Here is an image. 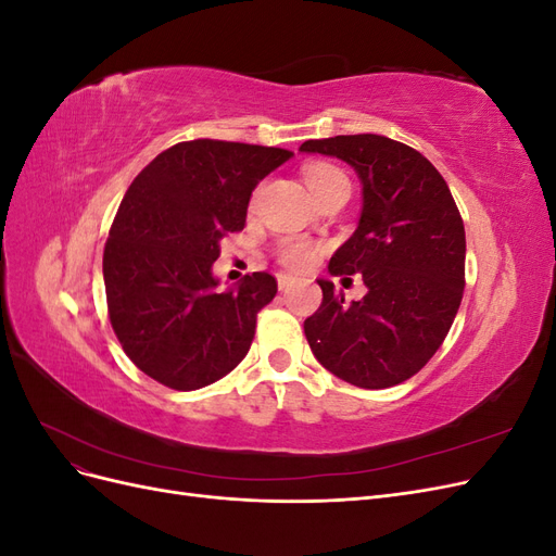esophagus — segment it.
I'll return each instance as SVG.
<instances>
[{"label": "esophagus", "instance_id": "esophagus-1", "mask_svg": "<svg viewBox=\"0 0 556 556\" xmlns=\"http://www.w3.org/2000/svg\"><path fill=\"white\" fill-rule=\"evenodd\" d=\"M294 278L292 276H285V274H280L278 276V288H280V292H288V290H292L294 288Z\"/></svg>", "mask_w": 556, "mask_h": 556}]
</instances>
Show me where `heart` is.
<instances>
[{
    "label": "heart",
    "mask_w": 556,
    "mask_h": 556,
    "mask_svg": "<svg viewBox=\"0 0 556 556\" xmlns=\"http://www.w3.org/2000/svg\"><path fill=\"white\" fill-rule=\"evenodd\" d=\"M304 178L308 190L315 194V199H325L327 194L336 190H350V180L343 169L329 162H313L304 169ZM276 257L282 266L292 268V271H306L308 266L317 260V245L313 241L290 237L282 239L276 248Z\"/></svg>",
    "instance_id": "1"
}]
</instances>
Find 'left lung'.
<instances>
[{"label": "left lung", "mask_w": 556, "mask_h": 556, "mask_svg": "<svg viewBox=\"0 0 556 556\" xmlns=\"http://www.w3.org/2000/svg\"><path fill=\"white\" fill-rule=\"evenodd\" d=\"M299 150L348 162L364 197L359 225L333 252L329 274H357L368 292L345 304L331 280H317L323 304L304 323L308 345L350 384L394 387L435 355L459 311L466 282L459 208L439 169L406 143L350 134Z\"/></svg>", "instance_id": "1"}]
</instances>
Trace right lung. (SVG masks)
Masks as SVG:
<instances>
[{
    "instance_id": "obj_1",
    "label": "right lung",
    "mask_w": 556,
    "mask_h": 556,
    "mask_svg": "<svg viewBox=\"0 0 556 556\" xmlns=\"http://www.w3.org/2000/svg\"><path fill=\"white\" fill-rule=\"evenodd\" d=\"M290 150L194 139L166 148L131 180L104 245L111 327L146 376L190 392L248 355L257 313L278 292L271 274L217 292L220 241L245 225L257 182Z\"/></svg>"
}]
</instances>
